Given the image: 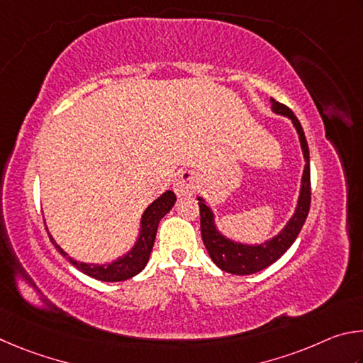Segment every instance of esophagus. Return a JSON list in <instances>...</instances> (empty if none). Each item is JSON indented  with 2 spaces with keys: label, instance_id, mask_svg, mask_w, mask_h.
Segmentation results:
<instances>
[{
  "label": "esophagus",
  "instance_id": "34e87169",
  "mask_svg": "<svg viewBox=\"0 0 363 363\" xmlns=\"http://www.w3.org/2000/svg\"><path fill=\"white\" fill-rule=\"evenodd\" d=\"M198 185H199L198 175H196L191 170H186V172H183V174L175 180L174 191L177 193V196H188V194H193L196 191Z\"/></svg>",
  "mask_w": 363,
  "mask_h": 363
}]
</instances>
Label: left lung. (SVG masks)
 I'll list each match as a JSON object with an SVG mask.
<instances>
[{"instance_id": "1", "label": "left lung", "mask_w": 363, "mask_h": 363, "mask_svg": "<svg viewBox=\"0 0 363 363\" xmlns=\"http://www.w3.org/2000/svg\"><path fill=\"white\" fill-rule=\"evenodd\" d=\"M271 104H272V110L276 113L285 114V116H289L291 121H294V124L298 130V135H300L304 161H306V165H304V172H303L300 199H298L295 215L290 218L287 226H285L274 239H271L262 245L236 244L233 242V240H228L217 231V228L213 225L212 211L204 204V201L199 198L201 234H202V240H204V245L208 252V255H211L213 263L217 264L220 269L231 272V274H238V276L253 274V272L262 271L264 268H268L269 264L277 262V259L290 249V245L295 242V239L298 238V234H300L304 221H306V217L309 213L311 167H309V148H308L306 137H304L300 121L296 119L294 111H291L289 106H285L284 104H281V101H277L274 99H271Z\"/></svg>"}]
</instances>
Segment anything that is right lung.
I'll return each mask as SVG.
<instances>
[{
    "label": "right lung",
    "mask_w": 363,
    "mask_h": 363,
    "mask_svg": "<svg viewBox=\"0 0 363 363\" xmlns=\"http://www.w3.org/2000/svg\"><path fill=\"white\" fill-rule=\"evenodd\" d=\"M177 201V196L172 191H165L161 198H157L152 204L146 208L143 217H142V233H140L138 242L133 249L127 253L125 257L116 259L110 264H87V263H79L76 259H72L67 257V253L63 252L59 245L55 244V240L50 236L49 231V239L52 240L55 249L59 250L60 255L65 257L69 263H72L74 268H78L81 272L91 276L94 279H99V281L104 282H121L127 281L133 276H137L140 271H142L146 263L150 259V253L152 250V245H155L156 239V231L159 226V221L167 213L172 207H174Z\"/></svg>",
    "instance_id": "right-lung-1"
}]
</instances>
